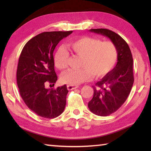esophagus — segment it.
<instances>
[{
    "mask_svg": "<svg viewBox=\"0 0 151 151\" xmlns=\"http://www.w3.org/2000/svg\"><path fill=\"white\" fill-rule=\"evenodd\" d=\"M67 88L68 90H73V89H75L76 88H78V86H71V85H67Z\"/></svg>",
    "mask_w": 151,
    "mask_h": 151,
    "instance_id": "1",
    "label": "esophagus"
}]
</instances>
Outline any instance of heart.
Segmentation results:
<instances>
[{"instance_id": "heart-1", "label": "heart", "mask_w": 151, "mask_h": 151, "mask_svg": "<svg viewBox=\"0 0 151 151\" xmlns=\"http://www.w3.org/2000/svg\"><path fill=\"white\" fill-rule=\"evenodd\" d=\"M73 54L82 57V69H70L61 75V82L71 86L78 85L91 78L101 77L113 68L117 58V50L111 41H101L99 39L85 37L67 44ZM69 52L64 47L58 49L54 62L58 69L63 70L68 66Z\"/></svg>"}]
</instances>
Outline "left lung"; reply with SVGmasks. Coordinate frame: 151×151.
<instances>
[{
  "label": "left lung",
  "mask_w": 151,
  "mask_h": 151,
  "mask_svg": "<svg viewBox=\"0 0 151 151\" xmlns=\"http://www.w3.org/2000/svg\"><path fill=\"white\" fill-rule=\"evenodd\" d=\"M89 31L108 37L117 50V62L93 88V97L88 102L91 112L99 116H108L119 108L129 97L134 83L133 58L127 43L114 32L105 28Z\"/></svg>",
  "instance_id": "left-lung-1"
}]
</instances>
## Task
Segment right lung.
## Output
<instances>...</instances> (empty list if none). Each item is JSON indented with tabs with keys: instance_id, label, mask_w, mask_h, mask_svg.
I'll list each match as a JSON object with an SVG mask.
<instances>
[{
	"instance_id": "obj_1",
	"label": "right lung",
	"mask_w": 151,
	"mask_h": 151,
	"mask_svg": "<svg viewBox=\"0 0 151 151\" xmlns=\"http://www.w3.org/2000/svg\"><path fill=\"white\" fill-rule=\"evenodd\" d=\"M73 31L45 32L25 44L19 59L17 82L19 93L28 108L39 116L53 119L62 114L68 93L66 85L56 89L58 76L54 70L53 52L60 41Z\"/></svg>"
}]
</instances>
